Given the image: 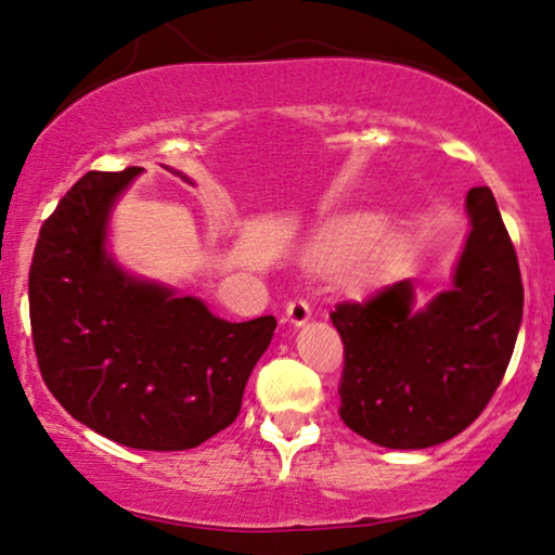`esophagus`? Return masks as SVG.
<instances>
[{
    "label": "esophagus",
    "instance_id": "1",
    "mask_svg": "<svg viewBox=\"0 0 555 555\" xmlns=\"http://www.w3.org/2000/svg\"><path fill=\"white\" fill-rule=\"evenodd\" d=\"M284 317H286V322L301 326V324L307 322V319L311 317L309 301H307V299H299V296H296V299H292V301H286Z\"/></svg>",
    "mask_w": 555,
    "mask_h": 555
}]
</instances>
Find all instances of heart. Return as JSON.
<instances>
[{
  "label": "heart",
  "mask_w": 555,
  "mask_h": 555,
  "mask_svg": "<svg viewBox=\"0 0 555 555\" xmlns=\"http://www.w3.org/2000/svg\"><path fill=\"white\" fill-rule=\"evenodd\" d=\"M362 233H364V225H362V223L349 225V229H347L345 233H339V236L324 241V244L319 246L317 256H319V259H332V256H337V254L341 251V246L352 244V241H357L359 236H362Z\"/></svg>",
  "instance_id": "obj_1"
}]
</instances>
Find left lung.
I'll list each match as a JSON object with an SVG mask.
<instances>
[{"instance_id": "left-lung-1", "label": "left lung", "mask_w": 555, "mask_h": 555, "mask_svg": "<svg viewBox=\"0 0 555 555\" xmlns=\"http://www.w3.org/2000/svg\"><path fill=\"white\" fill-rule=\"evenodd\" d=\"M467 214L473 231L450 292L415 311L400 281L330 311L345 345L339 417L382 448L460 435L508 370L522 317L518 256L488 185L467 193Z\"/></svg>"}]
</instances>
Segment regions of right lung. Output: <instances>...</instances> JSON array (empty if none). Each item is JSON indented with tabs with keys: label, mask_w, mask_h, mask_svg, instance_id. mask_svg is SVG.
Masks as SVG:
<instances>
[{
	"label": "right lung",
	"mask_w": 555,
	"mask_h": 555,
	"mask_svg": "<svg viewBox=\"0 0 555 555\" xmlns=\"http://www.w3.org/2000/svg\"><path fill=\"white\" fill-rule=\"evenodd\" d=\"M140 168L90 170L37 238L29 324L42 379L90 430L138 450H189L229 427L276 319L231 324L193 296L125 276L105 218Z\"/></svg>",
	"instance_id": "right-lung-1"
}]
</instances>
